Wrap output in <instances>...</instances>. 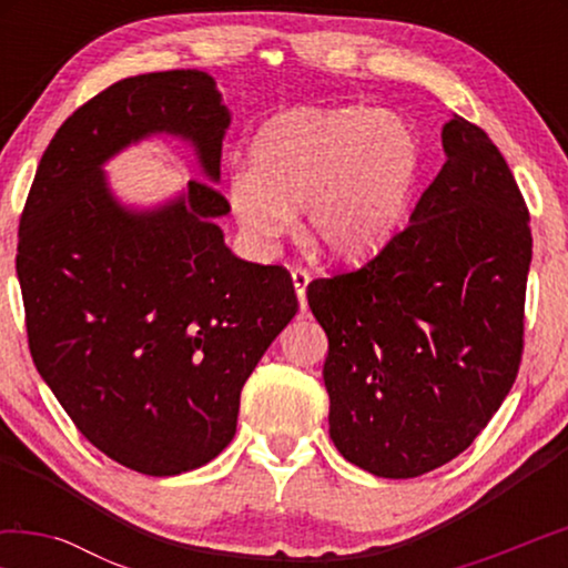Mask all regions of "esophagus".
Instances as JSON below:
<instances>
[{
  "mask_svg": "<svg viewBox=\"0 0 568 568\" xmlns=\"http://www.w3.org/2000/svg\"><path fill=\"white\" fill-rule=\"evenodd\" d=\"M292 282H294V292H297L300 307L305 310V307H307L305 290H307V284H310V271L302 268V266H294V268H292Z\"/></svg>",
  "mask_w": 568,
  "mask_h": 568,
  "instance_id": "esophagus-1",
  "label": "esophagus"
}]
</instances>
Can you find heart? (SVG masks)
Instances as JSON below:
<instances>
[{
  "label": "heart",
  "instance_id": "b5f03b06",
  "mask_svg": "<svg viewBox=\"0 0 568 568\" xmlns=\"http://www.w3.org/2000/svg\"><path fill=\"white\" fill-rule=\"evenodd\" d=\"M424 150L393 111H294L255 136L251 170L230 181V206L253 240H274L302 206V235L333 261H367L414 204Z\"/></svg>",
  "mask_w": 568,
  "mask_h": 568
}]
</instances>
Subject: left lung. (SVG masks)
Wrapping results in <instances>:
<instances>
[{"instance_id":"left-lung-1","label":"left lung","mask_w":568,"mask_h":568,"mask_svg":"<svg viewBox=\"0 0 568 568\" xmlns=\"http://www.w3.org/2000/svg\"><path fill=\"white\" fill-rule=\"evenodd\" d=\"M445 165L390 243L315 278L331 439L379 478H416L486 429L525 348L530 212L491 136L457 115Z\"/></svg>"}]
</instances>
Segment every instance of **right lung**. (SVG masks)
I'll list each match as a JSON object with an SVG mask.
<instances>
[{
	"mask_svg": "<svg viewBox=\"0 0 568 568\" xmlns=\"http://www.w3.org/2000/svg\"><path fill=\"white\" fill-rule=\"evenodd\" d=\"M230 123L199 69L126 77L61 123L20 214L18 278L36 369L100 453L144 476L214 460L240 390L297 313L290 271L237 258L214 216L230 201L193 178L185 199L129 214L100 165L134 139H191L216 181Z\"/></svg>",
	"mask_w": 568,
	"mask_h": 568,
	"instance_id": "1",
	"label": "right lung"
}]
</instances>
